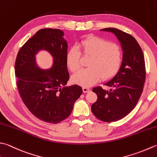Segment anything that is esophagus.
<instances>
[{
	"mask_svg": "<svg viewBox=\"0 0 157 157\" xmlns=\"http://www.w3.org/2000/svg\"><path fill=\"white\" fill-rule=\"evenodd\" d=\"M83 92L84 93H88V92H89V90H90V88H86V87H83Z\"/></svg>",
	"mask_w": 157,
	"mask_h": 157,
	"instance_id": "esophagus-1",
	"label": "esophagus"
}]
</instances>
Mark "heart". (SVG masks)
Segmentation results:
<instances>
[{"instance_id":"obj_1","label":"heart","mask_w":157,"mask_h":157,"mask_svg":"<svg viewBox=\"0 0 157 157\" xmlns=\"http://www.w3.org/2000/svg\"><path fill=\"white\" fill-rule=\"evenodd\" d=\"M80 54L91 56L88 63L89 68L78 71L72 76V81L76 84L88 87L95 84L101 78L107 79L118 71L122 62V50L116 44L98 36H90L83 39L75 48L67 52V65L73 72L80 67Z\"/></svg>"}]
</instances>
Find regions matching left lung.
Listing matches in <instances>:
<instances>
[{
	"label": "left lung",
	"mask_w": 157,
	"mask_h": 157,
	"mask_svg": "<svg viewBox=\"0 0 157 157\" xmlns=\"http://www.w3.org/2000/svg\"><path fill=\"white\" fill-rule=\"evenodd\" d=\"M113 33L122 48L123 54L118 71L104 84L110 87L93 88L97 101L91 107L96 117L104 122L117 121L128 114L139 101L146 79L145 60L136 39L115 28L100 30Z\"/></svg>",
	"instance_id": "left-lung-1"
}]
</instances>
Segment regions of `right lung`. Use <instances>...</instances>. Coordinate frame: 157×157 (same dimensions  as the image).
Listing matches in <instances>:
<instances>
[{"mask_svg":"<svg viewBox=\"0 0 157 157\" xmlns=\"http://www.w3.org/2000/svg\"><path fill=\"white\" fill-rule=\"evenodd\" d=\"M67 49L63 30L44 29L28 40L16 58L15 73L21 99L35 117L46 122L56 124L66 119L82 94L78 85L66 86L69 79ZM40 51L52 56L50 68L38 66L36 56Z\"/></svg>","mask_w":157,"mask_h":157,"instance_id":"add662e5","label":"right lung"}]
</instances>
